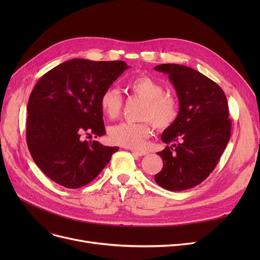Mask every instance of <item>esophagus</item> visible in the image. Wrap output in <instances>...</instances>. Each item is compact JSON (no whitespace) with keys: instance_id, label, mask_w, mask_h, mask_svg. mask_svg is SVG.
Wrapping results in <instances>:
<instances>
[{"instance_id":"1","label":"esophagus","mask_w":260,"mask_h":260,"mask_svg":"<svg viewBox=\"0 0 260 260\" xmlns=\"http://www.w3.org/2000/svg\"><path fill=\"white\" fill-rule=\"evenodd\" d=\"M129 149L133 154L137 155V156H144L147 154V152L143 151V149H137V148H129Z\"/></svg>"}]
</instances>
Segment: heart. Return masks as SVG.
I'll list each match as a JSON object with an SVG mask.
<instances>
[{
  "instance_id": "heart-1",
  "label": "heart",
  "mask_w": 260,
  "mask_h": 260,
  "mask_svg": "<svg viewBox=\"0 0 260 260\" xmlns=\"http://www.w3.org/2000/svg\"><path fill=\"white\" fill-rule=\"evenodd\" d=\"M128 90L145 101L140 123L120 122L108 128V138L113 144L128 148H140L152 133V122L158 128H168L178 117V103L174 97L165 93V87L159 81L149 76H139L127 83ZM100 108L109 119L119 116L122 108V97L116 87H107L100 97Z\"/></svg>"
}]
</instances>
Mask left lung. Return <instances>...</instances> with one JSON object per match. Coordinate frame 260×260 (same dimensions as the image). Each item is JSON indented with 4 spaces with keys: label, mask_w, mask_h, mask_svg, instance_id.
Instances as JSON below:
<instances>
[{
    "label": "left lung",
    "mask_w": 260,
    "mask_h": 260,
    "mask_svg": "<svg viewBox=\"0 0 260 260\" xmlns=\"http://www.w3.org/2000/svg\"><path fill=\"white\" fill-rule=\"evenodd\" d=\"M154 70L169 75L179 101L178 117L161 135L172 146L157 153L163 168L155 181L175 192L194 187L213 172L230 140L226 97L214 81L190 67L161 64Z\"/></svg>",
    "instance_id": "1"
}]
</instances>
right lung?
I'll use <instances>...</instances> for the list:
<instances>
[{"label": "right lung", "mask_w": 260, "mask_h": 260, "mask_svg": "<svg viewBox=\"0 0 260 260\" xmlns=\"http://www.w3.org/2000/svg\"><path fill=\"white\" fill-rule=\"evenodd\" d=\"M128 67L123 61L73 59L38 81L27 104L26 140L52 181L68 188L86 185L119 149L84 137L105 134L100 97Z\"/></svg>", "instance_id": "obj_1"}]
</instances>
